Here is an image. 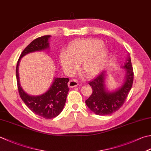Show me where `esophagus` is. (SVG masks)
Masks as SVG:
<instances>
[{
  "mask_svg": "<svg viewBox=\"0 0 151 151\" xmlns=\"http://www.w3.org/2000/svg\"><path fill=\"white\" fill-rule=\"evenodd\" d=\"M68 86H69V87L70 88H75L78 86V82L75 79L70 80V81H69V83H68Z\"/></svg>",
  "mask_w": 151,
  "mask_h": 151,
  "instance_id": "obj_1",
  "label": "esophagus"
}]
</instances>
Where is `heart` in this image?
Listing matches in <instances>:
<instances>
[{
    "mask_svg": "<svg viewBox=\"0 0 151 151\" xmlns=\"http://www.w3.org/2000/svg\"><path fill=\"white\" fill-rule=\"evenodd\" d=\"M109 53L103 41L85 38L73 41L68 46L67 53L61 52L60 62L69 72L77 69L81 63L82 72L87 77H93L101 71L107 64Z\"/></svg>",
    "mask_w": 151,
    "mask_h": 151,
    "instance_id": "b5f03b06",
    "label": "heart"
}]
</instances>
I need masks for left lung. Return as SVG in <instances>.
<instances>
[{"mask_svg":"<svg viewBox=\"0 0 151 151\" xmlns=\"http://www.w3.org/2000/svg\"><path fill=\"white\" fill-rule=\"evenodd\" d=\"M123 67L126 68V70L124 82L122 86L113 92L106 90L105 73H102L89 82L93 91L89 98L86 100V104L93 113L101 116L109 115L123 105L134 82V70L129 56Z\"/></svg>","mask_w":151,"mask_h":151,"instance_id":"left-lung-1","label":"left lung"}]
</instances>
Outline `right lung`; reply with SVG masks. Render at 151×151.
<instances>
[{
  "label": "right lung",
  "instance_id": "add662e5",
  "mask_svg": "<svg viewBox=\"0 0 151 151\" xmlns=\"http://www.w3.org/2000/svg\"><path fill=\"white\" fill-rule=\"evenodd\" d=\"M50 35L38 37L29 44L21 54L16 66L17 89L20 97L30 110L38 116L46 119L55 118L61 113L65 104L69 87L67 78H55L50 89L40 96H32L25 92L19 84L18 67L21 58L26 54L36 51H41L49 48L48 39Z\"/></svg>",
  "mask_w": 151,
  "mask_h": 151
}]
</instances>
